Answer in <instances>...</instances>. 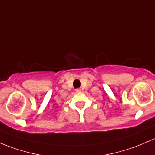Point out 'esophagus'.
Masks as SVG:
<instances>
[{
	"instance_id": "34e87169",
	"label": "esophagus",
	"mask_w": 155,
	"mask_h": 155,
	"mask_svg": "<svg viewBox=\"0 0 155 155\" xmlns=\"http://www.w3.org/2000/svg\"><path fill=\"white\" fill-rule=\"evenodd\" d=\"M75 92H77V93H80V92H81V89H75Z\"/></svg>"
}]
</instances>
